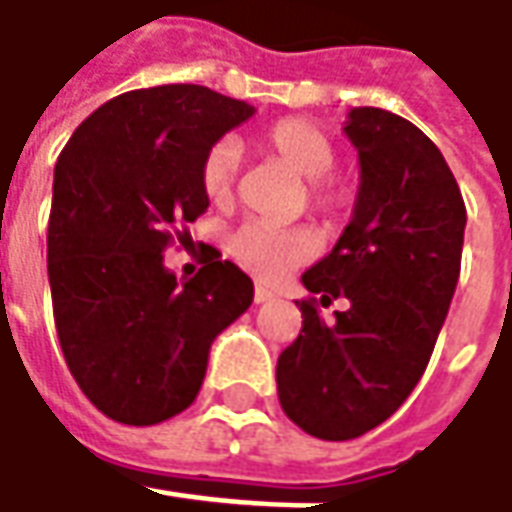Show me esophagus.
<instances>
[{"mask_svg": "<svg viewBox=\"0 0 512 512\" xmlns=\"http://www.w3.org/2000/svg\"><path fill=\"white\" fill-rule=\"evenodd\" d=\"M277 297V291H272L269 286H263V283H257L255 286V303H269Z\"/></svg>", "mask_w": 512, "mask_h": 512, "instance_id": "obj_1", "label": "esophagus"}]
</instances>
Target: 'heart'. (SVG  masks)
Returning a JSON list of instances; mask_svg holds the SVG:
<instances>
[{"instance_id": "heart-1", "label": "heart", "mask_w": 512, "mask_h": 512, "mask_svg": "<svg viewBox=\"0 0 512 512\" xmlns=\"http://www.w3.org/2000/svg\"><path fill=\"white\" fill-rule=\"evenodd\" d=\"M257 150L280 161L294 175L306 178L309 206L320 215L343 212L351 192L328 172L337 167L334 138L309 118H280L255 135ZM238 184V152L232 144H215L201 161V189L212 206H229L235 201ZM229 255L249 274L272 280L289 272L291 266L314 255V238L306 229H277L266 223H246L229 238Z\"/></svg>"}]
</instances>
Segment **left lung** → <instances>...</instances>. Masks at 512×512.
Wrapping results in <instances>:
<instances>
[{
    "label": "left lung",
    "instance_id": "left-lung-1",
    "mask_svg": "<svg viewBox=\"0 0 512 512\" xmlns=\"http://www.w3.org/2000/svg\"><path fill=\"white\" fill-rule=\"evenodd\" d=\"M345 135L360 189L337 246L303 274L326 306L300 303V337L277 360V397L303 431L345 442L382 425L425 374L462 266L465 201L428 135L402 115L354 107Z\"/></svg>",
    "mask_w": 512,
    "mask_h": 512
}]
</instances>
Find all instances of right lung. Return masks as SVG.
Masks as SVG:
<instances>
[{"label":"right lung","mask_w":512,"mask_h":512,"mask_svg":"<svg viewBox=\"0 0 512 512\" xmlns=\"http://www.w3.org/2000/svg\"><path fill=\"white\" fill-rule=\"evenodd\" d=\"M255 107L198 84L130 90L87 115L56 161L47 277L62 354L121 425H158L201 391L209 348L255 286L212 249L175 280L164 252L206 212L201 161Z\"/></svg>","instance_id":"add662e5"}]
</instances>
